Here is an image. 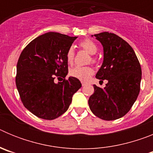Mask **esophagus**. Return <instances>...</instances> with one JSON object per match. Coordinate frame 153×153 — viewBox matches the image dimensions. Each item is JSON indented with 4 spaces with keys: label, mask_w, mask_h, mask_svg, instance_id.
<instances>
[{
    "label": "esophagus",
    "mask_w": 153,
    "mask_h": 153,
    "mask_svg": "<svg viewBox=\"0 0 153 153\" xmlns=\"http://www.w3.org/2000/svg\"><path fill=\"white\" fill-rule=\"evenodd\" d=\"M81 83H82V86H84L85 85H86V83H85V82H81Z\"/></svg>",
    "instance_id": "1"
}]
</instances>
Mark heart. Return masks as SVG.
<instances>
[{
    "label": "heart",
    "instance_id": "b5f03b06",
    "mask_svg": "<svg viewBox=\"0 0 153 153\" xmlns=\"http://www.w3.org/2000/svg\"><path fill=\"white\" fill-rule=\"evenodd\" d=\"M79 47L91 55H94L97 52L98 47L97 44L90 39L83 40L79 43ZM67 60L70 64L73 63L74 60V51L73 47L69 48L67 52ZM93 63L97 62L95 57H92ZM93 74V69L90 67H75L70 70V75L73 77L77 78L80 80H86Z\"/></svg>",
    "mask_w": 153,
    "mask_h": 153
}]
</instances>
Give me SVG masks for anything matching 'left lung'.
I'll return each mask as SVG.
<instances>
[{"mask_svg": "<svg viewBox=\"0 0 153 153\" xmlns=\"http://www.w3.org/2000/svg\"><path fill=\"white\" fill-rule=\"evenodd\" d=\"M94 36L103 47V62L96 77L108 83L102 89L93 85L94 93L89 99V106L99 118L117 120L130 110L137 99L141 66L132 47L120 36L109 32Z\"/></svg>", "mask_w": 153, "mask_h": 153, "instance_id": "obj_1", "label": "left lung"}]
</instances>
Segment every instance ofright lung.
<instances>
[{
    "label": "right lung",
    "instance_id": "right-lung-1",
    "mask_svg": "<svg viewBox=\"0 0 153 153\" xmlns=\"http://www.w3.org/2000/svg\"><path fill=\"white\" fill-rule=\"evenodd\" d=\"M77 36L48 32L23 50L17 64L16 86L25 108L36 117L54 120L68 109L80 81L68 74L67 52ZM63 81L55 83V78ZM64 79H62V78Z\"/></svg>",
    "mask_w": 153,
    "mask_h": 153
}]
</instances>
